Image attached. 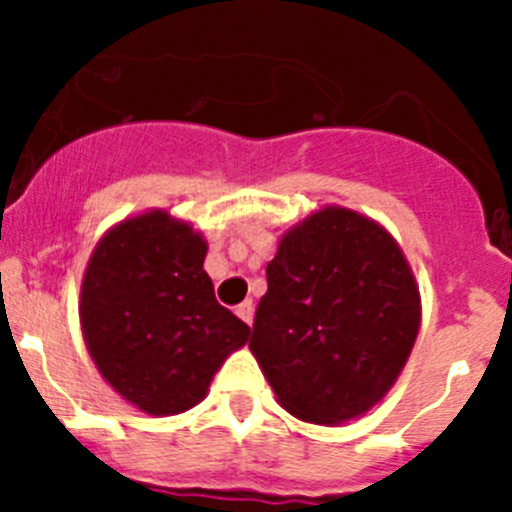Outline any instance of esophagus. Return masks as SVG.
<instances>
[{
    "label": "esophagus",
    "instance_id": "1",
    "mask_svg": "<svg viewBox=\"0 0 512 512\" xmlns=\"http://www.w3.org/2000/svg\"><path fill=\"white\" fill-rule=\"evenodd\" d=\"M235 312H238V318H241L246 325L253 323V302L251 300H246L243 305H238V310Z\"/></svg>",
    "mask_w": 512,
    "mask_h": 512
}]
</instances>
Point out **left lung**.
Masks as SVG:
<instances>
[{"mask_svg": "<svg viewBox=\"0 0 512 512\" xmlns=\"http://www.w3.org/2000/svg\"><path fill=\"white\" fill-rule=\"evenodd\" d=\"M266 284L248 346L279 405L325 425L372 410L420 328L418 284L395 238L325 207L282 235Z\"/></svg>", "mask_w": 512, "mask_h": 512, "instance_id": "left-lung-1", "label": "left lung"}]
</instances>
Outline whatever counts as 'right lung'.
<instances>
[{"instance_id":"obj_1","label":"right lung","mask_w":512,"mask_h":512,"mask_svg":"<svg viewBox=\"0 0 512 512\" xmlns=\"http://www.w3.org/2000/svg\"><path fill=\"white\" fill-rule=\"evenodd\" d=\"M207 243L164 210L104 233L81 282V333L112 390L148 415H179L207 395L251 328L215 300Z\"/></svg>"}]
</instances>
